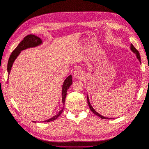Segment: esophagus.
<instances>
[{
	"label": "esophagus",
	"mask_w": 149,
	"mask_h": 149,
	"mask_svg": "<svg viewBox=\"0 0 149 149\" xmlns=\"http://www.w3.org/2000/svg\"><path fill=\"white\" fill-rule=\"evenodd\" d=\"M74 77L77 78V79H79V78H81L83 76V71L81 70H76L74 73Z\"/></svg>",
	"instance_id": "34e87169"
}]
</instances>
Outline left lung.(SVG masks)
Wrapping results in <instances>:
<instances>
[{
  "label": "left lung",
  "mask_w": 149,
  "mask_h": 149,
  "mask_svg": "<svg viewBox=\"0 0 149 149\" xmlns=\"http://www.w3.org/2000/svg\"><path fill=\"white\" fill-rule=\"evenodd\" d=\"M130 49L132 50V51L134 53H135L136 56V58H137V59L139 60L140 63H141V58H140V54H139V52L136 49V48L132 45V44H131V46H130ZM87 101H88V105H89V107L90 108V110H91V111L93 112V113H95L96 115H97L98 116H99V117H100L102 119H111L110 118H108V117H105V116H103V115L99 114L98 112H96L94 109L92 107V106L91 105V104L90 103V100H89V98H88V96H87Z\"/></svg>",
  "instance_id": "8db88e82"
}]
</instances>
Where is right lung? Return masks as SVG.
<instances>
[{
	"label": "right lung",
	"instance_id": "1",
	"mask_svg": "<svg viewBox=\"0 0 149 149\" xmlns=\"http://www.w3.org/2000/svg\"><path fill=\"white\" fill-rule=\"evenodd\" d=\"M42 43V41L41 38H39L38 36H36L33 34H29L27 35V36L24 38L22 41L19 44V45L16 47L15 49L13 51L11 55L10 56L9 61H8V64H7V72H8V75H9L10 72L11 70V68L13 66V63L15 59L17 58V56L19 55L20 53H21V51L25 50L27 48H30V47H36L38 46L41 45ZM9 77V76H8ZM72 83V76L70 75L64 81V83L63 84V88H62V102H63V107L62 110L59 111V113L56 115H54L53 117L48 119L47 120H45V122H49L53 121V120H56V118H58V116L61 114V113L63 111L64 107H65V99H66V96L67 94V91L69 89L70 86L71 85Z\"/></svg>",
	"mask_w": 149,
	"mask_h": 149
}]
</instances>
